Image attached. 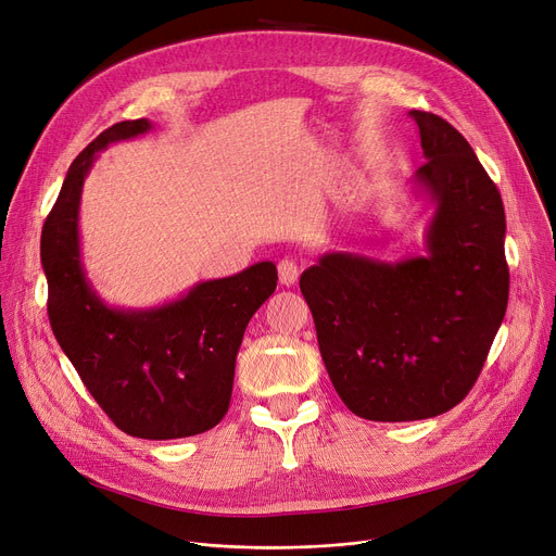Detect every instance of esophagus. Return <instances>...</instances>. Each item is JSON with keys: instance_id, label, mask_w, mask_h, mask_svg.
<instances>
[{"instance_id": "esophagus-1", "label": "esophagus", "mask_w": 556, "mask_h": 556, "mask_svg": "<svg viewBox=\"0 0 556 556\" xmlns=\"http://www.w3.org/2000/svg\"><path fill=\"white\" fill-rule=\"evenodd\" d=\"M277 270H279V281H281L283 286H293V283H298L300 268H298V263H295L293 258H283V261H279Z\"/></svg>"}]
</instances>
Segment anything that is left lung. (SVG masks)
Segmentation results:
<instances>
[{
    "label": "left lung",
    "mask_w": 556,
    "mask_h": 556,
    "mask_svg": "<svg viewBox=\"0 0 556 556\" xmlns=\"http://www.w3.org/2000/svg\"><path fill=\"white\" fill-rule=\"evenodd\" d=\"M432 207L424 254L396 261L327 252L300 277L319 354L354 415L417 421L451 410L473 383L507 311L505 207L471 143L442 116L410 110Z\"/></svg>",
    "instance_id": "8db88e82"
}]
</instances>
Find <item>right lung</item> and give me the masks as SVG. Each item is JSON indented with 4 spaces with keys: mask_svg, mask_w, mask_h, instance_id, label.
I'll return each instance as SVG.
<instances>
[{
    "mask_svg": "<svg viewBox=\"0 0 556 556\" xmlns=\"http://www.w3.org/2000/svg\"><path fill=\"white\" fill-rule=\"evenodd\" d=\"M153 130L149 119L114 124L72 162L40 239L49 323L80 381L114 426L141 440H180L227 413L245 327L277 288V266L258 261L149 308L108 304L80 256V195L110 143Z\"/></svg>",
    "mask_w": 556,
    "mask_h": 556,
    "instance_id": "1",
    "label": "right lung"
}]
</instances>
